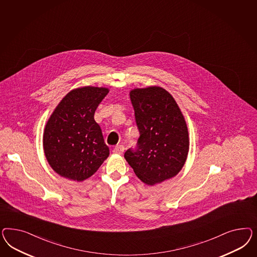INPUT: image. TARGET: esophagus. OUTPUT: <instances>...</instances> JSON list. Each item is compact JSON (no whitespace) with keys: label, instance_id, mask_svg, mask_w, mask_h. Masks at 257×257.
<instances>
[{"label":"esophagus","instance_id":"obj_1","mask_svg":"<svg viewBox=\"0 0 257 257\" xmlns=\"http://www.w3.org/2000/svg\"><path fill=\"white\" fill-rule=\"evenodd\" d=\"M123 151H124V146H123V145H117V146H116V147L114 148V150H113V152H114L115 154H122Z\"/></svg>","mask_w":257,"mask_h":257}]
</instances>
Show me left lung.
<instances>
[{"label":"left lung","instance_id":"obj_1","mask_svg":"<svg viewBox=\"0 0 257 257\" xmlns=\"http://www.w3.org/2000/svg\"><path fill=\"white\" fill-rule=\"evenodd\" d=\"M140 137L124 157L147 185L174 177L188 153V132L182 112L168 91L159 86L130 92Z\"/></svg>","mask_w":257,"mask_h":257}]
</instances>
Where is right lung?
I'll return each instance as SVG.
<instances>
[{
	"instance_id": "obj_1",
	"label": "right lung",
	"mask_w": 257,
	"mask_h": 257,
	"mask_svg": "<svg viewBox=\"0 0 257 257\" xmlns=\"http://www.w3.org/2000/svg\"><path fill=\"white\" fill-rule=\"evenodd\" d=\"M107 88L86 86L67 94L47 122L43 147L53 170L65 178L83 181L109 156L94 114Z\"/></svg>"
}]
</instances>
